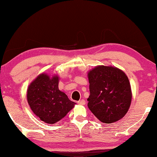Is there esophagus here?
<instances>
[{"label":"esophagus","instance_id":"obj_1","mask_svg":"<svg viewBox=\"0 0 157 157\" xmlns=\"http://www.w3.org/2000/svg\"><path fill=\"white\" fill-rule=\"evenodd\" d=\"M78 103L79 105H85V100H80L78 101Z\"/></svg>","mask_w":157,"mask_h":157}]
</instances>
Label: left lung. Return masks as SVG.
Wrapping results in <instances>:
<instances>
[{
    "label": "left lung",
    "mask_w": 157,
    "mask_h": 157,
    "mask_svg": "<svg viewBox=\"0 0 157 157\" xmlns=\"http://www.w3.org/2000/svg\"><path fill=\"white\" fill-rule=\"evenodd\" d=\"M88 107L100 121L112 123L123 118L132 101L127 76L113 66H98L88 73Z\"/></svg>",
    "instance_id": "obj_1"
}]
</instances>
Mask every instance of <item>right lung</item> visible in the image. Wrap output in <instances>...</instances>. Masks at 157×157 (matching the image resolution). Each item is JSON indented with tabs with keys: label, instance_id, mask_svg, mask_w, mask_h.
Returning <instances> with one entry per match:
<instances>
[{
	"label": "right lung",
	"instance_id": "1",
	"mask_svg": "<svg viewBox=\"0 0 157 157\" xmlns=\"http://www.w3.org/2000/svg\"><path fill=\"white\" fill-rule=\"evenodd\" d=\"M59 77L39 75L29 85L28 102L32 111L42 121L54 124L63 118L75 103L58 87Z\"/></svg>",
	"mask_w": 157,
	"mask_h": 157
}]
</instances>
